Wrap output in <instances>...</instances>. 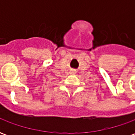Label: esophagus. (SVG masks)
<instances>
[{
	"instance_id": "esophagus-1",
	"label": "esophagus",
	"mask_w": 135,
	"mask_h": 135,
	"mask_svg": "<svg viewBox=\"0 0 135 135\" xmlns=\"http://www.w3.org/2000/svg\"><path fill=\"white\" fill-rule=\"evenodd\" d=\"M71 73L74 74V71H71Z\"/></svg>"
}]
</instances>
